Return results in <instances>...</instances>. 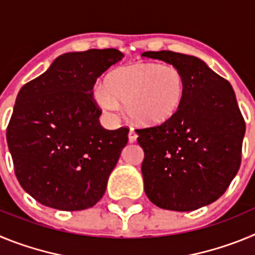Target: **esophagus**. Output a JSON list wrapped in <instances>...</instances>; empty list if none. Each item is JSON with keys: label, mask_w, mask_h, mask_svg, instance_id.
I'll use <instances>...</instances> for the list:
<instances>
[{"label": "esophagus", "mask_w": 255, "mask_h": 255, "mask_svg": "<svg viewBox=\"0 0 255 255\" xmlns=\"http://www.w3.org/2000/svg\"><path fill=\"white\" fill-rule=\"evenodd\" d=\"M136 138H138V134H136V131H135L134 129H130V131H129V141H130V143H134V141H136Z\"/></svg>", "instance_id": "34e87169"}]
</instances>
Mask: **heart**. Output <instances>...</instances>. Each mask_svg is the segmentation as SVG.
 Segmentation results:
<instances>
[{
  "label": "heart",
  "mask_w": 255,
  "mask_h": 255,
  "mask_svg": "<svg viewBox=\"0 0 255 255\" xmlns=\"http://www.w3.org/2000/svg\"><path fill=\"white\" fill-rule=\"evenodd\" d=\"M186 80L177 67L153 62L114 70L106 84L94 88V100L106 114L114 116L125 103L134 123L159 126L172 119L185 100Z\"/></svg>",
  "instance_id": "obj_1"
}]
</instances>
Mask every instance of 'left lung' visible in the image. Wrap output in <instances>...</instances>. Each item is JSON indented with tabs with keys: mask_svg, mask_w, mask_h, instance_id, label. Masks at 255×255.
Here are the masks:
<instances>
[{
	"mask_svg": "<svg viewBox=\"0 0 255 255\" xmlns=\"http://www.w3.org/2000/svg\"><path fill=\"white\" fill-rule=\"evenodd\" d=\"M141 56L177 67L186 80L177 114L162 125L136 130L144 150V191L168 211L208 206L226 191L242 163L245 123L235 92L194 56L172 51Z\"/></svg>",
	"mask_w": 255,
	"mask_h": 255,
	"instance_id": "8db88e82",
	"label": "left lung"
}]
</instances>
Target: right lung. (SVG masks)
<instances>
[{"mask_svg":"<svg viewBox=\"0 0 255 255\" xmlns=\"http://www.w3.org/2000/svg\"><path fill=\"white\" fill-rule=\"evenodd\" d=\"M123 57L115 48L64 53L20 89L6 139L17 181L40 204L82 211L105 194L129 129L101 126L92 89Z\"/></svg>","mask_w":255,"mask_h":255,"instance_id":"right-lung-1","label":"right lung"}]
</instances>
